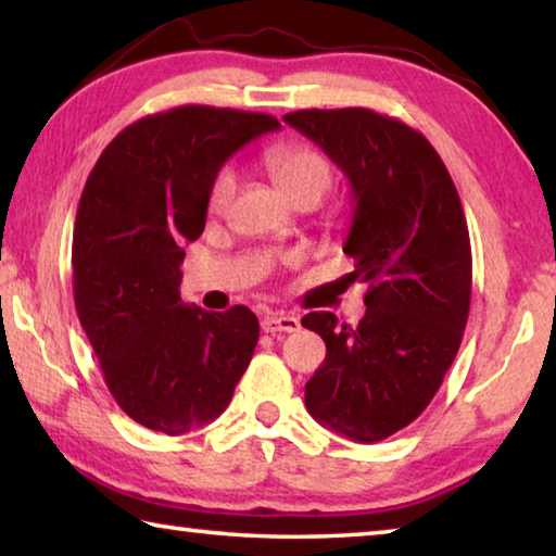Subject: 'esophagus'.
<instances>
[{
    "instance_id": "esophagus-1",
    "label": "esophagus",
    "mask_w": 556,
    "mask_h": 556,
    "mask_svg": "<svg viewBox=\"0 0 556 556\" xmlns=\"http://www.w3.org/2000/svg\"><path fill=\"white\" fill-rule=\"evenodd\" d=\"M299 318L296 316H285V314H271L262 318V331L265 333H294L299 331Z\"/></svg>"
}]
</instances>
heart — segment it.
Listing matches in <instances>:
<instances>
[{"label":"heart","instance_id":"b5f03b06","mask_svg":"<svg viewBox=\"0 0 556 556\" xmlns=\"http://www.w3.org/2000/svg\"><path fill=\"white\" fill-rule=\"evenodd\" d=\"M262 164L294 203L306 199L318 201L331 186V162L321 149L308 142H279L269 147L262 156ZM235 186H238V178L230 166H223L213 176L208 195H205V211L211 218H220L230 208Z\"/></svg>","mask_w":556,"mask_h":556}]
</instances>
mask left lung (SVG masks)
<instances>
[{
	"mask_svg": "<svg viewBox=\"0 0 556 556\" xmlns=\"http://www.w3.org/2000/svg\"><path fill=\"white\" fill-rule=\"evenodd\" d=\"M285 122L351 178L353 225L343 252L368 281L355 328L328 312L301 326L326 343L306 382L316 421L361 444L427 409L458 353L470 308V238L448 168L421 131L368 108L296 110Z\"/></svg>",
	"mask_w": 556,
	"mask_h": 556,
	"instance_id": "8db88e82",
	"label": "left lung"
}]
</instances>
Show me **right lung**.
Listing matches in <instances>:
<instances>
[{
	"label": "right lung",
	"mask_w": 556,
	"mask_h": 556,
	"mask_svg": "<svg viewBox=\"0 0 556 556\" xmlns=\"http://www.w3.org/2000/svg\"><path fill=\"white\" fill-rule=\"evenodd\" d=\"M277 117L181 105L131 122L83 188L73 228V299L119 409L168 437L213 421L260 341L248 306L181 304L184 244L205 225L225 159Z\"/></svg>",
	"instance_id": "right-lung-1"
}]
</instances>
